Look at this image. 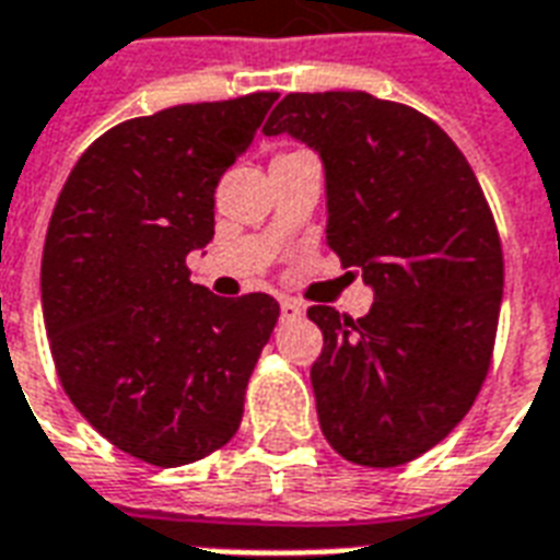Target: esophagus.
Here are the masks:
<instances>
[{
	"mask_svg": "<svg viewBox=\"0 0 560 560\" xmlns=\"http://www.w3.org/2000/svg\"><path fill=\"white\" fill-rule=\"evenodd\" d=\"M279 305H281V319H288V323L290 319H299V316H302V311H305V307L299 305L296 299H290V296L281 299Z\"/></svg>",
	"mask_w": 560,
	"mask_h": 560,
	"instance_id": "esophagus-1",
	"label": "esophagus"
}]
</instances>
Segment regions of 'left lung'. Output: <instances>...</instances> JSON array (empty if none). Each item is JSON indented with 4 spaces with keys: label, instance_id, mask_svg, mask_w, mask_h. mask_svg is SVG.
<instances>
[{
    "label": "left lung",
    "instance_id": "1",
    "mask_svg": "<svg viewBox=\"0 0 560 560\" xmlns=\"http://www.w3.org/2000/svg\"><path fill=\"white\" fill-rule=\"evenodd\" d=\"M293 136L325 171V244L374 293L328 305L311 366L316 416L354 465L395 468L439 444L477 398L503 302V249L468 160L418 109L369 92H293L264 136Z\"/></svg>",
    "mask_w": 560,
    "mask_h": 560
}]
</instances>
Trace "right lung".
I'll list each match as a JSON object with an SVG mask.
<instances>
[{
    "instance_id": "obj_1",
    "label": "right lung",
    "mask_w": 560,
    "mask_h": 560,
    "mask_svg": "<svg viewBox=\"0 0 560 560\" xmlns=\"http://www.w3.org/2000/svg\"><path fill=\"white\" fill-rule=\"evenodd\" d=\"M276 92L183 104L113 127L66 179L39 293L66 395L118 451L188 465L237 433L279 302L220 299L186 258L214 237V188Z\"/></svg>"
}]
</instances>
